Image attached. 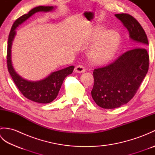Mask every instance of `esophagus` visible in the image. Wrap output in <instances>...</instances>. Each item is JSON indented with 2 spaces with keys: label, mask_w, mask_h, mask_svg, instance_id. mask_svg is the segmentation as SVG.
Listing matches in <instances>:
<instances>
[{
  "label": "esophagus",
  "mask_w": 155,
  "mask_h": 155,
  "mask_svg": "<svg viewBox=\"0 0 155 155\" xmlns=\"http://www.w3.org/2000/svg\"><path fill=\"white\" fill-rule=\"evenodd\" d=\"M84 67L82 65H78L74 68V72H77V73H82V72H84Z\"/></svg>",
  "instance_id": "1"
}]
</instances>
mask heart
Segmentation results:
<instances>
[{
    "label": "heart",
    "instance_id": "1",
    "mask_svg": "<svg viewBox=\"0 0 155 155\" xmlns=\"http://www.w3.org/2000/svg\"><path fill=\"white\" fill-rule=\"evenodd\" d=\"M100 40L89 51L91 60L96 64L107 62L114 57L120 43L119 34L114 31H107L103 27H98L93 32L91 41Z\"/></svg>",
    "mask_w": 155,
    "mask_h": 155
}]
</instances>
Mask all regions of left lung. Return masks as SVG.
<instances>
[{
  "mask_svg": "<svg viewBox=\"0 0 155 155\" xmlns=\"http://www.w3.org/2000/svg\"><path fill=\"white\" fill-rule=\"evenodd\" d=\"M114 16L127 28L134 48L124 52L113 63L94 69L92 97L97 105L107 109L120 107L131 100L149 66V56L146 49L149 42L139 22L128 14Z\"/></svg>",
  "mask_w": 155,
  "mask_h": 155,
  "instance_id": "8db88e82",
  "label": "left lung"
}]
</instances>
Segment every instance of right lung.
Segmentation results:
<instances>
[{
    "instance_id": "add662e5",
    "label": "right lung",
    "mask_w": 155,
    "mask_h": 155,
    "mask_svg": "<svg viewBox=\"0 0 155 155\" xmlns=\"http://www.w3.org/2000/svg\"><path fill=\"white\" fill-rule=\"evenodd\" d=\"M57 6H39L31 10L27 14L22 15L14 22L8 36L7 48V67L10 74L19 91L28 99L38 103H49L53 101L58 94L64 78L71 74L74 66H70L61 70L52 72L43 79L32 81L25 79L17 74L13 68L11 60V48L12 41L16 36V29L27 19L38 12H48L54 11Z\"/></svg>"
}]
</instances>
